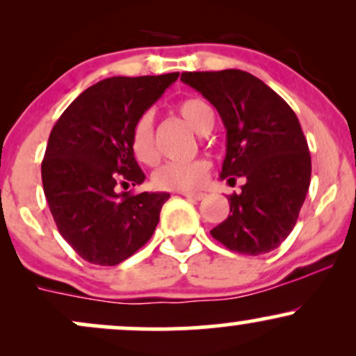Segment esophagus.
Returning a JSON list of instances; mask_svg holds the SVG:
<instances>
[{
    "label": "esophagus",
    "instance_id": "esophagus-1",
    "mask_svg": "<svg viewBox=\"0 0 356 356\" xmlns=\"http://www.w3.org/2000/svg\"><path fill=\"white\" fill-rule=\"evenodd\" d=\"M181 194L184 197L191 199V201H201V199H204V195H206L202 192H181Z\"/></svg>",
    "mask_w": 356,
    "mask_h": 356
}]
</instances>
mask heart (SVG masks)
<instances>
[{"mask_svg":"<svg viewBox=\"0 0 356 356\" xmlns=\"http://www.w3.org/2000/svg\"><path fill=\"white\" fill-rule=\"evenodd\" d=\"M177 112L184 120L201 136L211 132L214 125V110L206 100L199 97H189L179 102ZM130 147L138 162L152 165L157 161V150L154 144V125L150 113H142L132 127ZM209 175V162L195 159L191 162H167L155 170L152 182L155 187L164 191L187 192L201 187Z\"/></svg>","mask_w":356,"mask_h":356,"instance_id":"heart-1","label":"heart"}]
</instances>
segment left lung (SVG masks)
Masks as SVG:
<instances>
[{
  "instance_id": "8db88e82",
  "label": "left lung",
  "mask_w": 356,
  "mask_h": 356,
  "mask_svg": "<svg viewBox=\"0 0 356 356\" xmlns=\"http://www.w3.org/2000/svg\"><path fill=\"white\" fill-rule=\"evenodd\" d=\"M181 80L214 105L226 127L220 179L231 186L244 179L241 194L227 195L231 214L211 231L212 238L241 254L273 251L295 227L312 181L296 113L248 72H184Z\"/></svg>"
}]
</instances>
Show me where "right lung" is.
Segmentation results:
<instances>
[{
  "instance_id": "1",
  "label": "right lung",
  "mask_w": 356,
  "mask_h": 356,
  "mask_svg": "<svg viewBox=\"0 0 356 356\" xmlns=\"http://www.w3.org/2000/svg\"><path fill=\"white\" fill-rule=\"evenodd\" d=\"M112 76L80 93L51 129L42 162L44 197L81 259L115 266L152 238L167 192H117L145 175L130 147L136 120L177 80Z\"/></svg>"
}]
</instances>
